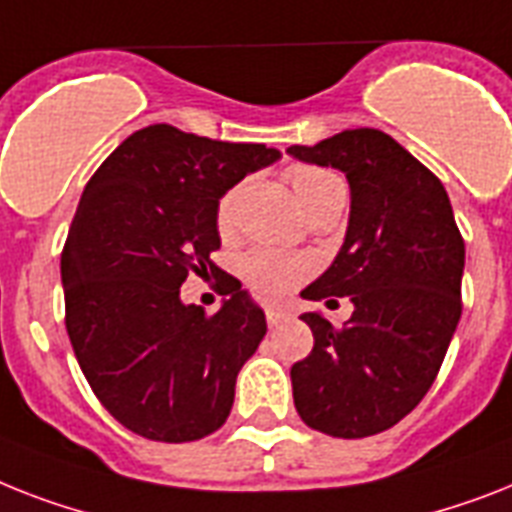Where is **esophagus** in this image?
<instances>
[{
    "label": "esophagus",
    "instance_id": "esophagus-1",
    "mask_svg": "<svg viewBox=\"0 0 512 512\" xmlns=\"http://www.w3.org/2000/svg\"><path fill=\"white\" fill-rule=\"evenodd\" d=\"M268 326L270 328H278L281 326V323H286L289 321V313H286V310H281V307H268Z\"/></svg>",
    "mask_w": 512,
    "mask_h": 512
}]
</instances>
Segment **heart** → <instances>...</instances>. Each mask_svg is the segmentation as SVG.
Segmentation results:
<instances>
[{
    "label": "heart",
    "instance_id": "b5f03b06",
    "mask_svg": "<svg viewBox=\"0 0 512 512\" xmlns=\"http://www.w3.org/2000/svg\"><path fill=\"white\" fill-rule=\"evenodd\" d=\"M289 181H292L294 197H297L302 210H310L321 199L331 197L334 191H344V184L339 181V176H334V173H328L323 168H307V165H297V168L289 170ZM239 197H242V186H234V189H228L218 199L215 226H218V234L223 239H231L236 231ZM305 273L307 265L299 257L270 252V249H255V252H249L242 260L244 281L265 299H276L281 294H286Z\"/></svg>",
    "mask_w": 512,
    "mask_h": 512
}]
</instances>
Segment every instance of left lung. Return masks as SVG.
<instances>
[{
	"instance_id": "left-lung-1",
	"label": "left lung",
	"mask_w": 512,
	"mask_h": 512,
	"mask_svg": "<svg viewBox=\"0 0 512 512\" xmlns=\"http://www.w3.org/2000/svg\"><path fill=\"white\" fill-rule=\"evenodd\" d=\"M286 152L347 176L342 249L302 297L355 307L342 328L299 315L315 344L292 365L294 407L310 429L363 439L400 423L434 384L463 310V236L442 181L384 131L347 128Z\"/></svg>"
}]
</instances>
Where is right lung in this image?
<instances>
[{
	"label": "right lung",
	"instance_id": "add662e5",
	"mask_svg": "<svg viewBox=\"0 0 512 512\" xmlns=\"http://www.w3.org/2000/svg\"><path fill=\"white\" fill-rule=\"evenodd\" d=\"M281 160L265 144L184 134L168 123L128 136L91 176L62 249L65 326L83 376L134 434L194 442L218 431L236 376L268 323L234 276L215 315L181 284L218 273L215 207L244 176Z\"/></svg>",
	"mask_w": 512,
	"mask_h": 512
}]
</instances>
